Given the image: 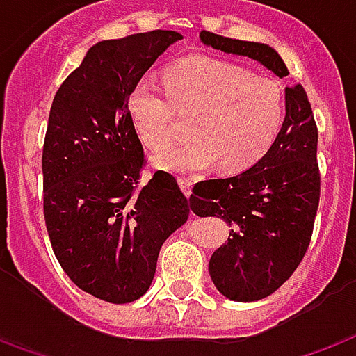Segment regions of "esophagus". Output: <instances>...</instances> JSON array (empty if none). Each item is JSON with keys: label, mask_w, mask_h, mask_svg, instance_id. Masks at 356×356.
Segmentation results:
<instances>
[{"label": "esophagus", "mask_w": 356, "mask_h": 356, "mask_svg": "<svg viewBox=\"0 0 356 356\" xmlns=\"http://www.w3.org/2000/svg\"><path fill=\"white\" fill-rule=\"evenodd\" d=\"M193 183H195V181L191 177H185V175L179 177V185H181V188H183V193H185L186 196L191 195V191H193Z\"/></svg>", "instance_id": "obj_1"}]
</instances>
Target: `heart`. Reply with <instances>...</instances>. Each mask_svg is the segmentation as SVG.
<instances>
[{"label":"heart","instance_id":"heart-1","mask_svg":"<svg viewBox=\"0 0 356 356\" xmlns=\"http://www.w3.org/2000/svg\"><path fill=\"white\" fill-rule=\"evenodd\" d=\"M165 86L146 74L129 96L144 146L160 152L177 133L179 113L193 115L191 138L156 161L173 171H202L220 161L227 173L252 168L272 148L285 121V92L277 81L208 56L186 57L165 73Z\"/></svg>","mask_w":356,"mask_h":356}]
</instances>
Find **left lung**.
<instances>
[{
  "label": "left lung",
  "instance_id": "1",
  "mask_svg": "<svg viewBox=\"0 0 356 356\" xmlns=\"http://www.w3.org/2000/svg\"><path fill=\"white\" fill-rule=\"evenodd\" d=\"M204 44L260 61L280 79L289 69L266 44L202 31ZM318 127L305 88H285L282 133L262 160L227 179L196 183L191 208L229 223V238L210 258L213 285L227 299L248 302L277 291L305 258L320 202Z\"/></svg>",
  "mask_w": 356,
  "mask_h": 356
}]
</instances>
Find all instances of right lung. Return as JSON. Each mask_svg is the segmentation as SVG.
Returning <instances> with one entry per match:
<instances>
[{
	"instance_id": "obj_1",
	"label": "right lung",
	"mask_w": 356,
	"mask_h": 356,
	"mask_svg": "<svg viewBox=\"0 0 356 356\" xmlns=\"http://www.w3.org/2000/svg\"><path fill=\"white\" fill-rule=\"evenodd\" d=\"M181 38L150 31L98 42L49 109L42 152L49 243L76 287L113 305L148 291L161 245L193 210L168 171L143 183L146 156L129 109L135 84Z\"/></svg>"
}]
</instances>
